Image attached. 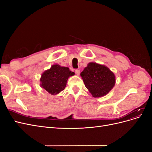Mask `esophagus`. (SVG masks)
<instances>
[{
  "label": "esophagus",
  "instance_id": "1",
  "mask_svg": "<svg viewBox=\"0 0 152 152\" xmlns=\"http://www.w3.org/2000/svg\"><path fill=\"white\" fill-rule=\"evenodd\" d=\"M75 72L77 75H79L80 73V70H79V69H76V70H75Z\"/></svg>",
  "mask_w": 152,
  "mask_h": 152
}]
</instances>
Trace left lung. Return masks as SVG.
<instances>
[{"label":"left lung","instance_id":"left-lung-1","mask_svg":"<svg viewBox=\"0 0 152 152\" xmlns=\"http://www.w3.org/2000/svg\"><path fill=\"white\" fill-rule=\"evenodd\" d=\"M86 88L94 98L107 95L115 84L114 73L104 65L91 62L80 73Z\"/></svg>","mask_w":152,"mask_h":152}]
</instances>
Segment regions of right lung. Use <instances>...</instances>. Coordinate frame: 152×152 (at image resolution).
Wrapping results in <instances>:
<instances>
[{
  "label": "right lung",
  "instance_id": "add662e5",
  "mask_svg": "<svg viewBox=\"0 0 152 152\" xmlns=\"http://www.w3.org/2000/svg\"><path fill=\"white\" fill-rule=\"evenodd\" d=\"M75 74L68 67L53 65L41 75L40 86L52 95L57 94L65 89L68 79Z\"/></svg>",
  "mask_w": 152,
  "mask_h": 152
}]
</instances>
